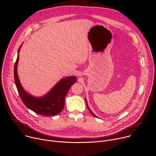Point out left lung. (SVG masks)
<instances>
[{
  "label": "left lung",
  "instance_id": "8db88e82",
  "mask_svg": "<svg viewBox=\"0 0 156 156\" xmlns=\"http://www.w3.org/2000/svg\"><path fill=\"white\" fill-rule=\"evenodd\" d=\"M85 101H86V105H87V108L89 109V110H90V112H91V114H92V115H93V116H94L95 117H97V116H96V115H94V114H93V112H92V111H91V110H90V107H88V105H87V101H86V99H85Z\"/></svg>",
  "mask_w": 156,
  "mask_h": 156
}]
</instances>
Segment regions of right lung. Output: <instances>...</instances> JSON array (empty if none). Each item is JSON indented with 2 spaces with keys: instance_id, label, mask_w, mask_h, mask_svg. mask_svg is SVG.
<instances>
[{
  "instance_id": "right-lung-1",
  "label": "right lung",
  "mask_w": 156,
  "mask_h": 156,
  "mask_svg": "<svg viewBox=\"0 0 156 156\" xmlns=\"http://www.w3.org/2000/svg\"><path fill=\"white\" fill-rule=\"evenodd\" d=\"M22 44L18 50V55L14 66L15 82L20 96L24 104L36 114L42 115H56L62 112L65 105V98L70 87L76 81L75 76L61 79L51 90L42 97H34L28 94L22 87L18 76L17 66L19 52Z\"/></svg>"
}]
</instances>
